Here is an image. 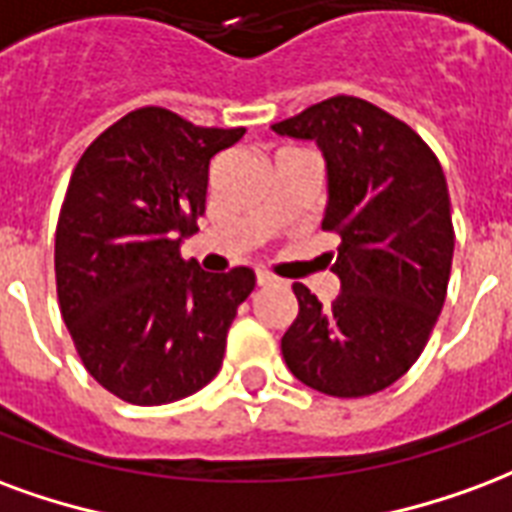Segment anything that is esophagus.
<instances>
[{"mask_svg": "<svg viewBox=\"0 0 512 512\" xmlns=\"http://www.w3.org/2000/svg\"><path fill=\"white\" fill-rule=\"evenodd\" d=\"M256 283H259V286H272L275 278H272L270 272H256Z\"/></svg>", "mask_w": 512, "mask_h": 512, "instance_id": "esophagus-1", "label": "esophagus"}]
</instances>
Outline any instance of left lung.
Returning <instances> with one entry per match:
<instances>
[{
    "instance_id": "left-lung-1",
    "label": "left lung",
    "mask_w": 512,
    "mask_h": 512,
    "mask_svg": "<svg viewBox=\"0 0 512 512\" xmlns=\"http://www.w3.org/2000/svg\"><path fill=\"white\" fill-rule=\"evenodd\" d=\"M272 130L322 149V229L341 237L327 253L341 292L319 302L294 283L300 313L281 338L283 360L324 395H374L417 363L445 305L455 248L445 171L406 122L352 95Z\"/></svg>"
}]
</instances>
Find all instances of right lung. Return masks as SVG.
I'll use <instances>...</instances> for the list:
<instances>
[{"label":"right lung","mask_w":512,"mask_h":512,"mask_svg":"<svg viewBox=\"0 0 512 512\" xmlns=\"http://www.w3.org/2000/svg\"><path fill=\"white\" fill-rule=\"evenodd\" d=\"M242 136L136 108L89 144L70 177L54 242L59 311L84 368L128 404L188 398L220 371L256 275L204 272L179 245L199 231L210 160Z\"/></svg>","instance_id":"right-lung-1"}]
</instances>
